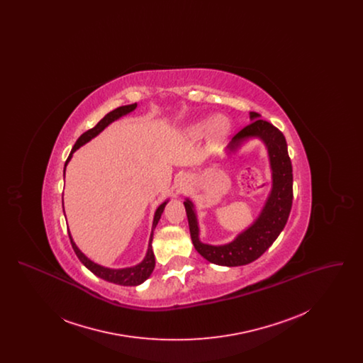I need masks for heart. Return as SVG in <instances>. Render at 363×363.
<instances>
[{
    "instance_id": "b5f03b06",
    "label": "heart",
    "mask_w": 363,
    "mask_h": 363,
    "mask_svg": "<svg viewBox=\"0 0 363 363\" xmlns=\"http://www.w3.org/2000/svg\"><path fill=\"white\" fill-rule=\"evenodd\" d=\"M230 129H231V123L228 121V118L225 116H216L212 120H206V121H200L191 125L188 129V133L194 138H203L209 133L213 140L220 141L230 133Z\"/></svg>"
}]
</instances>
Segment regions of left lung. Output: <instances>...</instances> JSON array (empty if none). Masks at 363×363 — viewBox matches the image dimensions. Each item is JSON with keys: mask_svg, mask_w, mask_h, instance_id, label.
I'll return each instance as SVG.
<instances>
[{"mask_svg": "<svg viewBox=\"0 0 363 363\" xmlns=\"http://www.w3.org/2000/svg\"><path fill=\"white\" fill-rule=\"evenodd\" d=\"M250 121L233 138L225 151L228 155L235 154L252 138H259L267 148L272 186L256 220L233 241L225 245H209L200 241V227L194 204L189 199L184 201L194 249L216 265L240 267L259 259L283 231L293 206V166L286 138L272 123L259 120V114L255 111L250 113Z\"/></svg>", "mask_w": 363, "mask_h": 363, "instance_id": "8db88e82", "label": "left lung"}]
</instances>
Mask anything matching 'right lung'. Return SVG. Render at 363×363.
<instances>
[{"instance_id":"right-lung-1","label":"right lung","mask_w":363,"mask_h":363,"mask_svg":"<svg viewBox=\"0 0 363 363\" xmlns=\"http://www.w3.org/2000/svg\"><path fill=\"white\" fill-rule=\"evenodd\" d=\"M136 107H138V104L121 106V107H118V108L110 111L108 114H106L104 118L98 122L92 129H89V130H86V133H83V135L79 138V140L76 141V144L73 145L69 156H68V159H67V162H65V169H67V166H68V163H69V160L72 159L73 154H74L82 145H84L88 141H91L92 138H96L101 132H104V129H106L110 123H113V122L120 120L123 116L132 113ZM65 169H64V174H65ZM167 203H169V200H166L164 203H162L159 207L156 208L155 215H154V222H152V231H151V237H150V242H148V249H147V255H145V257H144V259H143L141 262H138V265L116 269V268H107V267H104V265H101V264H96V262H94L92 259H88L86 255L77 247V245L74 243L69 231H68V233H69L70 243H72V247H73L76 256L79 257V259L86 265V268H88L94 275L104 279L106 281H110V283H114V284H120V286H138V284L144 283L148 277H151V274H152V271H154V268H155V256H154L152 245H151V243H152V237H154V230H155L156 225H157V222H159V219H160V216H162V213H163V211H164V207H166ZM62 207H64V199H62Z\"/></svg>"}]
</instances>
